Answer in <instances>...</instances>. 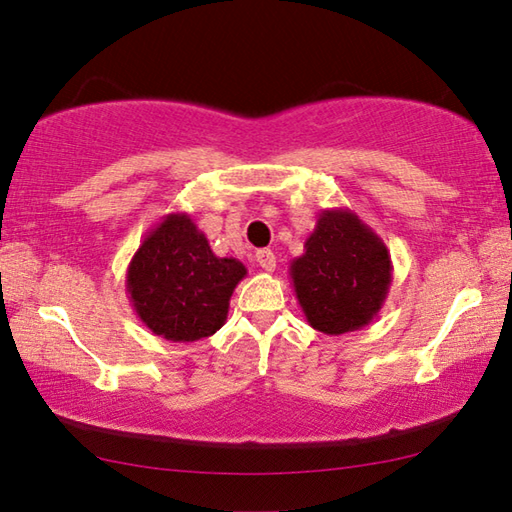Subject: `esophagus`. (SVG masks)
<instances>
[{"label":"esophagus","instance_id":"1","mask_svg":"<svg viewBox=\"0 0 512 512\" xmlns=\"http://www.w3.org/2000/svg\"><path fill=\"white\" fill-rule=\"evenodd\" d=\"M255 262L259 264V268L266 270V273H273L275 266H277V257L270 248H262V250H257V253H255Z\"/></svg>","mask_w":512,"mask_h":512}]
</instances>
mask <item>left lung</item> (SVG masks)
<instances>
[{"instance_id": "left-lung-1", "label": "left lung", "mask_w": 512, "mask_h": 512, "mask_svg": "<svg viewBox=\"0 0 512 512\" xmlns=\"http://www.w3.org/2000/svg\"><path fill=\"white\" fill-rule=\"evenodd\" d=\"M290 262V279L308 323L323 334L361 330L383 308L391 286V255L350 209H328Z\"/></svg>"}]
</instances>
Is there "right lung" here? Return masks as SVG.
<instances>
[{
	"label": "right lung",
	"mask_w": 512,
	"mask_h": 512,
	"mask_svg": "<svg viewBox=\"0 0 512 512\" xmlns=\"http://www.w3.org/2000/svg\"><path fill=\"white\" fill-rule=\"evenodd\" d=\"M244 277L242 262L215 257L191 215L169 213L129 262L127 295L151 332L193 343L222 328L228 301Z\"/></svg>",
	"instance_id": "add662e5"
}]
</instances>
